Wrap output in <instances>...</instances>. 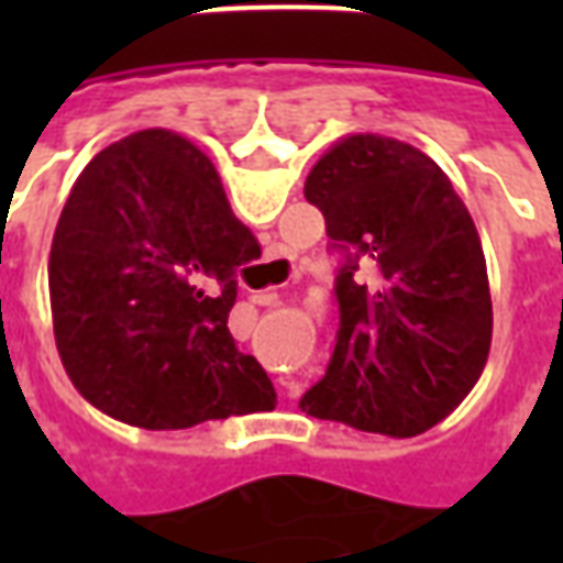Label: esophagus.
<instances>
[{"label":"esophagus","instance_id":"esophagus-1","mask_svg":"<svg viewBox=\"0 0 563 563\" xmlns=\"http://www.w3.org/2000/svg\"><path fill=\"white\" fill-rule=\"evenodd\" d=\"M262 305H274V298H262Z\"/></svg>","mask_w":563,"mask_h":563}]
</instances>
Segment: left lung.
Returning <instances> with one entry per match:
<instances>
[{
  "label": "left lung",
  "instance_id": "obj_1",
  "mask_svg": "<svg viewBox=\"0 0 563 563\" xmlns=\"http://www.w3.org/2000/svg\"><path fill=\"white\" fill-rule=\"evenodd\" d=\"M305 198L346 262L334 280L338 343L301 410L371 434H422L467 398L492 346L471 213L431 156L377 132L325 150Z\"/></svg>",
  "mask_w": 563,
  "mask_h": 563
}]
</instances>
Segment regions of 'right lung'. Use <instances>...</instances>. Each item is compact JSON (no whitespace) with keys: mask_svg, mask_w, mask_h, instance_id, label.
<instances>
[{"mask_svg":"<svg viewBox=\"0 0 563 563\" xmlns=\"http://www.w3.org/2000/svg\"><path fill=\"white\" fill-rule=\"evenodd\" d=\"M258 250L213 162L184 135L141 129L96 153L47 262L56 350L75 389L147 431L274 410L268 374L229 331L234 277Z\"/></svg>","mask_w":563,"mask_h":563,"instance_id":"1","label":"right lung"}]
</instances>
